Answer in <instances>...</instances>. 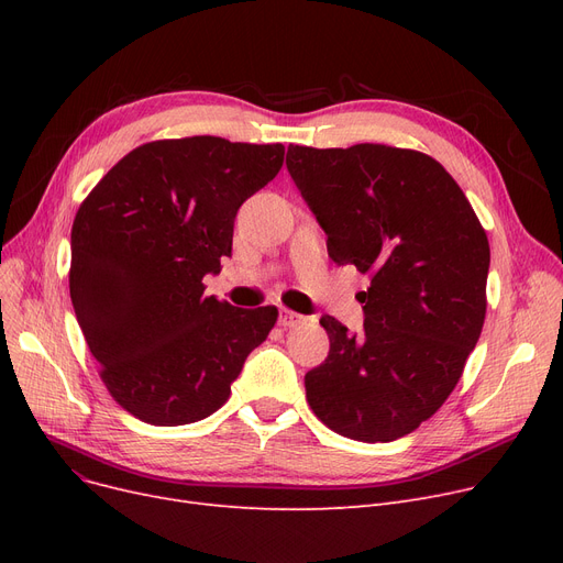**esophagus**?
<instances>
[{"instance_id":"esophagus-1","label":"esophagus","mask_w":563,"mask_h":563,"mask_svg":"<svg viewBox=\"0 0 563 563\" xmlns=\"http://www.w3.org/2000/svg\"><path fill=\"white\" fill-rule=\"evenodd\" d=\"M278 323L283 329H297L301 327V323H306V317L294 312V310H287V308H280V314H278Z\"/></svg>"}]
</instances>
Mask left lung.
I'll list each match as a JSON object with an SVG mask.
<instances>
[{"mask_svg":"<svg viewBox=\"0 0 563 563\" xmlns=\"http://www.w3.org/2000/svg\"><path fill=\"white\" fill-rule=\"evenodd\" d=\"M287 170L333 262L372 278L361 335L321 317L331 351L306 399L344 438L397 440L445 404L482 335L486 230L454 177L408 147L289 145Z\"/></svg>","mask_w":563,"mask_h":563,"instance_id":"left-lung-1","label":"left lung"}]
</instances>
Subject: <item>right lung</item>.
Wrapping results in <instances>:
<instances>
[{"instance_id": "obj_1", "label": "right lung", "mask_w": 563, "mask_h": 563, "mask_svg": "<svg viewBox=\"0 0 563 563\" xmlns=\"http://www.w3.org/2000/svg\"><path fill=\"white\" fill-rule=\"evenodd\" d=\"M283 143L221 136L134 147L84 198L70 234V299L109 395L141 422L205 420L230 397L276 306L205 297L232 253L242 202L278 175Z\"/></svg>"}]
</instances>
